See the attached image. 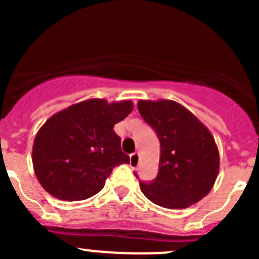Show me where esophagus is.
Here are the masks:
<instances>
[{
    "label": "esophagus",
    "mask_w": 259,
    "mask_h": 259,
    "mask_svg": "<svg viewBox=\"0 0 259 259\" xmlns=\"http://www.w3.org/2000/svg\"><path fill=\"white\" fill-rule=\"evenodd\" d=\"M139 161H140V157H139V153H134V154L130 155V164H131L132 168L139 166Z\"/></svg>",
    "instance_id": "obj_1"
}]
</instances>
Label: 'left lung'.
I'll return each mask as SVG.
<instances>
[{"mask_svg": "<svg viewBox=\"0 0 259 259\" xmlns=\"http://www.w3.org/2000/svg\"><path fill=\"white\" fill-rule=\"evenodd\" d=\"M139 113L161 144L158 175L140 183L146 198L166 209H185L202 200L219 174V152L197 116L171 100H140Z\"/></svg>", "mask_w": 259, "mask_h": 259, "instance_id": "obj_1", "label": "left lung"}]
</instances>
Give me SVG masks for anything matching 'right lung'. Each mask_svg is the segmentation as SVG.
I'll return each instance as SVG.
<instances>
[{
	"label": "right lung",
	"instance_id": "obj_1",
	"mask_svg": "<svg viewBox=\"0 0 259 259\" xmlns=\"http://www.w3.org/2000/svg\"><path fill=\"white\" fill-rule=\"evenodd\" d=\"M134 102L91 98L50 116L38 130L32 163L42 188L62 201H81L104 188L115 166L130 163L114 125Z\"/></svg>",
	"mask_w": 259,
	"mask_h": 259
}]
</instances>
